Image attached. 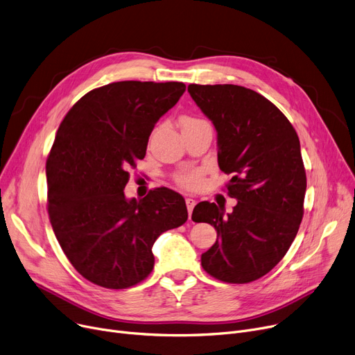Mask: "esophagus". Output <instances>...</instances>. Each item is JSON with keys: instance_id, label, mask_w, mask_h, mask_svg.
Listing matches in <instances>:
<instances>
[{"instance_id": "1", "label": "esophagus", "mask_w": 355, "mask_h": 355, "mask_svg": "<svg viewBox=\"0 0 355 355\" xmlns=\"http://www.w3.org/2000/svg\"><path fill=\"white\" fill-rule=\"evenodd\" d=\"M185 204H187V210H189V216L191 217L193 209H194V206H196V200H193V198H185Z\"/></svg>"}]
</instances>
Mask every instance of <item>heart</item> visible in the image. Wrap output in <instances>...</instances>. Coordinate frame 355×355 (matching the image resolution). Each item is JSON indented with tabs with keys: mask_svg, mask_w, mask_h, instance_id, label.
<instances>
[{
	"mask_svg": "<svg viewBox=\"0 0 355 355\" xmlns=\"http://www.w3.org/2000/svg\"><path fill=\"white\" fill-rule=\"evenodd\" d=\"M196 122H200V119H196V118H191V116H182L181 121H180L181 128L187 126V125H191V123H196ZM175 181H177L178 185H181L182 189L193 190L200 184V173H197V171L182 173V174L175 177Z\"/></svg>",
	"mask_w": 355,
	"mask_h": 355,
	"instance_id": "1",
	"label": "heart"
}]
</instances>
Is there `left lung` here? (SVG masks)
<instances>
[{"mask_svg": "<svg viewBox=\"0 0 355 355\" xmlns=\"http://www.w3.org/2000/svg\"><path fill=\"white\" fill-rule=\"evenodd\" d=\"M217 130L218 166L232 180L233 211L201 201L193 221L217 230L201 266L227 284H249L289 250L304 217L306 174L300 138L288 118L260 93L237 85H189Z\"/></svg>", "mask_w": 355, "mask_h": 355, "instance_id": "8db88e82", "label": "left lung"}]
</instances>
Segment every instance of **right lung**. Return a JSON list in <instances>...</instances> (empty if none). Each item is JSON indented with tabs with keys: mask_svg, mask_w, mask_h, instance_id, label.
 <instances>
[{
	"mask_svg": "<svg viewBox=\"0 0 355 355\" xmlns=\"http://www.w3.org/2000/svg\"><path fill=\"white\" fill-rule=\"evenodd\" d=\"M185 92L182 82L123 80L93 89L62 121L46 161L47 210L69 262L107 289L153 272L155 240L189 218L181 194L151 190L128 200L129 166L146 153L158 119Z\"/></svg>",
	"mask_w": 355,
	"mask_h": 355,
	"instance_id": "1",
	"label": "right lung"
}]
</instances>
